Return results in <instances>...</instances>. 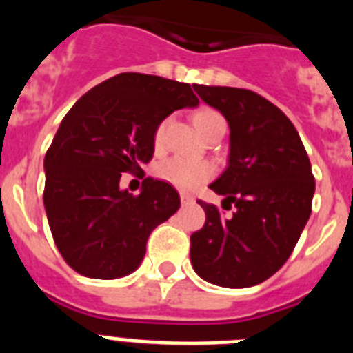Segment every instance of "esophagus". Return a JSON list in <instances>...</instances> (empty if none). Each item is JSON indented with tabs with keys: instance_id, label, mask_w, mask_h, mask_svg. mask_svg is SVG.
Returning <instances> with one entry per match:
<instances>
[{
	"instance_id": "1",
	"label": "esophagus",
	"mask_w": 353,
	"mask_h": 353,
	"mask_svg": "<svg viewBox=\"0 0 353 353\" xmlns=\"http://www.w3.org/2000/svg\"><path fill=\"white\" fill-rule=\"evenodd\" d=\"M180 199H182L183 205H192V203H194V198H192L191 194H185V192H182V194H180Z\"/></svg>"
}]
</instances>
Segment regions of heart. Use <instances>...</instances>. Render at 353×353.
Masks as SVG:
<instances>
[{
  "instance_id": "obj_1",
  "label": "heart",
  "mask_w": 353,
  "mask_h": 353,
  "mask_svg": "<svg viewBox=\"0 0 353 353\" xmlns=\"http://www.w3.org/2000/svg\"><path fill=\"white\" fill-rule=\"evenodd\" d=\"M194 125L201 136H207L215 129H226L223 117L210 108H203L194 113ZM166 130V120H162L154 130L155 148L162 145ZM155 173L161 180L171 183L180 191H194L201 183L208 182L214 176L215 168L207 161H189L183 157H170L166 161L159 162Z\"/></svg>"
}]
</instances>
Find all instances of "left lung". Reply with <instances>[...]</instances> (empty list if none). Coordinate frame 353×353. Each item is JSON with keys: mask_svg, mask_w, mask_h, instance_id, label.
<instances>
[{"mask_svg": "<svg viewBox=\"0 0 353 353\" xmlns=\"http://www.w3.org/2000/svg\"><path fill=\"white\" fill-rule=\"evenodd\" d=\"M194 92L230 125L228 168L210 189L235 212L224 219L199 199L207 221L191 235V263L212 285H260L285 265L310 219V157L288 117L258 93L205 84Z\"/></svg>", "mask_w": 353, "mask_h": 353, "instance_id": "1", "label": "left lung"}]
</instances>
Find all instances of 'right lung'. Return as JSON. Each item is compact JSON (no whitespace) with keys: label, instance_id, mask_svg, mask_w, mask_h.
<instances>
[{"label":"right lung","instance_id":"add662e5","mask_svg":"<svg viewBox=\"0 0 353 353\" xmlns=\"http://www.w3.org/2000/svg\"><path fill=\"white\" fill-rule=\"evenodd\" d=\"M198 104L187 83L123 72L72 105L43 159V207L68 267L95 279L138 269L150 233L179 210L180 196L150 176L132 196L120 189L121 173H141L155 127Z\"/></svg>","mask_w":353,"mask_h":353}]
</instances>
